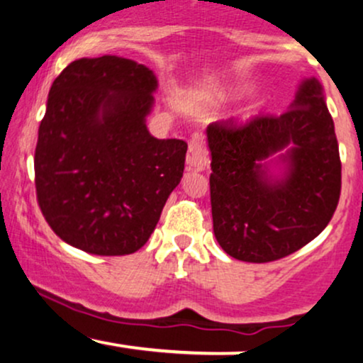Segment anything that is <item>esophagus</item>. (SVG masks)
Masks as SVG:
<instances>
[{"instance_id":"obj_1","label":"esophagus","mask_w":363,"mask_h":363,"mask_svg":"<svg viewBox=\"0 0 363 363\" xmlns=\"http://www.w3.org/2000/svg\"><path fill=\"white\" fill-rule=\"evenodd\" d=\"M186 164L189 170H203L210 164V157H208V150L203 145V140L199 135H194L189 141V150H187Z\"/></svg>"}]
</instances>
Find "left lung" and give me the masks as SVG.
<instances>
[{"instance_id": "8db88e82", "label": "left lung", "mask_w": 363, "mask_h": 363, "mask_svg": "<svg viewBox=\"0 0 363 363\" xmlns=\"http://www.w3.org/2000/svg\"><path fill=\"white\" fill-rule=\"evenodd\" d=\"M213 232L228 256L269 262L315 239L335 213L341 162L318 78H303L289 111L245 126L206 128Z\"/></svg>"}]
</instances>
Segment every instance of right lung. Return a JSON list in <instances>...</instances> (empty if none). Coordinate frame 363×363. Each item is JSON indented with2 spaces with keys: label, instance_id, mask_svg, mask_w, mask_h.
<instances>
[{
  "label": "right lung",
  "instance_id": "right-lung-1",
  "mask_svg": "<svg viewBox=\"0 0 363 363\" xmlns=\"http://www.w3.org/2000/svg\"><path fill=\"white\" fill-rule=\"evenodd\" d=\"M155 73L119 56L69 62L49 90L35 147V191L66 244L124 256L147 244L184 172L187 143L150 135Z\"/></svg>",
  "mask_w": 363,
  "mask_h": 363
}]
</instances>
